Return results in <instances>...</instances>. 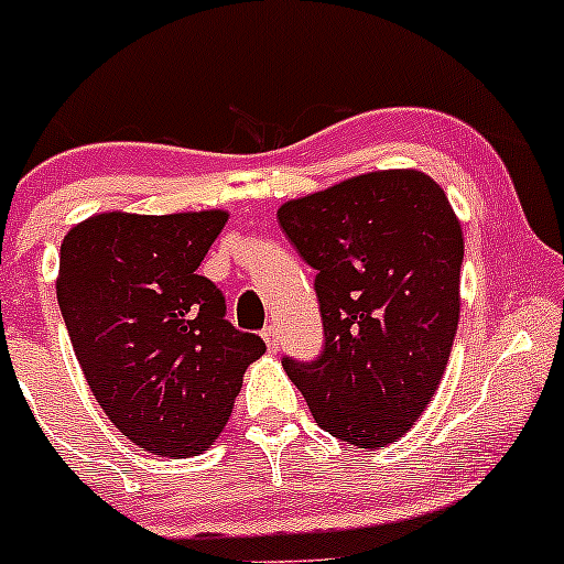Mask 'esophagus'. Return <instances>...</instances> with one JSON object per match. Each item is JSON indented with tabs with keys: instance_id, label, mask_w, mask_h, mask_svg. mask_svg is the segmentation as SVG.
<instances>
[{
	"instance_id": "1",
	"label": "esophagus",
	"mask_w": 564,
	"mask_h": 564,
	"mask_svg": "<svg viewBox=\"0 0 564 564\" xmlns=\"http://www.w3.org/2000/svg\"><path fill=\"white\" fill-rule=\"evenodd\" d=\"M261 338H264L267 349L278 351V329H275V324H267V327L261 329Z\"/></svg>"
}]
</instances>
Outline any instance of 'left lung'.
I'll list each match as a JSON object with an SVG mask.
<instances>
[{"mask_svg":"<svg viewBox=\"0 0 564 564\" xmlns=\"http://www.w3.org/2000/svg\"><path fill=\"white\" fill-rule=\"evenodd\" d=\"M316 270L324 346L283 357L316 423L355 447L406 434L434 398L458 327L464 237L445 191L420 172H373L278 209Z\"/></svg>","mask_w":564,"mask_h":564,"instance_id":"left-lung-1","label":"left lung"}]
</instances>
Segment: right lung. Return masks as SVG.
<instances>
[{
	"instance_id": "obj_1",
	"label": "right lung",
	"mask_w": 564,
	"mask_h": 564,
	"mask_svg": "<svg viewBox=\"0 0 564 564\" xmlns=\"http://www.w3.org/2000/svg\"><path fill=\"white\" fill-rule=\"evenodd\" d=\"M226 213H104L59 250L62 318L84 377L113 425L155 456H196L229 420L264 340L226 318L198 264Z\"/></svg>"
}]
</instances>
